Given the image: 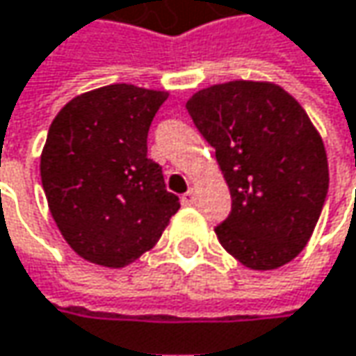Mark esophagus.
<instances>
[{"label":"esophagus","mask_w":356,"mask_h":356,"mask_svg":"<svg viewBox=\"0 0 356 356\" xmlns=\"http://www.w3.org/2000/svg\"><path fill=\"white\" fill-rule=\"evenodd\" d=\"M181 202H183V206H193V204H195V191L189 189L187 193H183V195H181Z\"/></svg>","instance_id":"1"}]
</instances>
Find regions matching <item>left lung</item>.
I'll return each mask as SVG.
<instances>
[{
  "mask_svg": "<svg viewBox=\"0 0 356 356\" xmlns=\"http://www.w3.org/2000/svg\"><path fill=\"white\" fill-rule=\"evenodd\" d=\"M185 108L230 189L232 210L216 226L220 244L254 271L293 261L328 193L326 150L306 110L267 81L211 85Z\"/></svg>",
  "mask_w": 356,
  "mask_h": 356,
  "instance_id": "obj_1",
  "label": "left lung"
}]
</instances>
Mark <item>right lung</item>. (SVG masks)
Here are the masks:
<instances>
[{
    "instance_id": "obj_1",
    "label": "right lung",
    "mask_w": 356,
    "mask_h": 356,
    "mask_svg": "<svg viewBox=\"0 0 356 356\" xmlns=\"http://www.w3.org/2000/svg\"><path fill=\"white\" fill-rule=\"evenodd\" d=\"M167 91L128 83L73 97L52 120L40 156L50 213L89 263L120 269L159 243L179 197L146 156L148 128Z\"/></svg>"
}]
</instances>
